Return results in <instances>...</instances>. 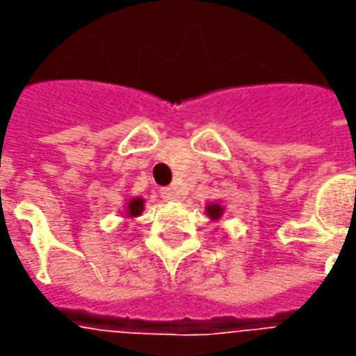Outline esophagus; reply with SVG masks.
Segmentation results:
<instances>
[{"label": "esophagus", "instance_id": "esophagus-1", "mask_svg": "<svg viewBox=\"0 0 356 356\" xmlns=\"http://www.w3.org/2000/svg\"><path fill=\"white\" fill-rule=\"evenodd\" d=\"M160 196H162L165 202H175V200H179V198H181V194H179L177 191L173 188V186L162 188V191H160Z\"/></svg>", "mask_w": 356, "mask_h": 356}]
</instances>
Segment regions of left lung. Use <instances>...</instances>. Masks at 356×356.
Listing matches in <instances>:
<instances>
[{"instance_id": "1", "label": "left lung", "mask_w": 356, "mask_h": 356, "mask_svg": "<svg viewBox=\"0 0 356 356\" xmlns=\"http://www.w3.org/2000/svg\"><path fill=\"white\" fill-rule=\"evenodd\" d=\"M225 213V208L219 204V202H211L206 206V216L211 219V221H219Z\"/></svg>"}]
</instances>
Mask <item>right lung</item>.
I'll use <instances>...</instances> for the list:
<instances>
[{
    "mask_svg": "<svg viewBox=\"0 0 356 356\" xmlns=\"http://www.w3.org/2000/svg\"><path fill=\"white\" fill-rule=\"evenodd\" d=\"M143 209H145V198H140V196H131L129 200L125 202L124 206V217L125 219H137V217L143 213Z\"/></svg>",
    "mask_w": 356,
    "mask_h": 356,
    "instance_id": "right-lung-1",
    "label": "right lung"
}]
</instances>
